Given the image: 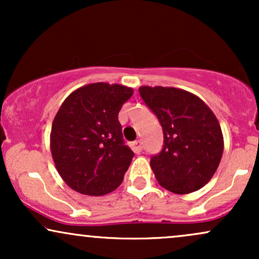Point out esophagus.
I'll list each match as a JSON object with an SVG mask.
<instances>
[{
    "label": "esophagus",
    "mask_w": 259,
    "mask_h": 259,
    "mask_svg": "<svg viewBox=\"0 0 259 259\" xmlns=\"http://www.w3.org/2000/svg\"><path fill=\"white\" fill-rule=\"evenodd\" d=\"M132 148L135 153H140L142 151V142L140 140H136V141L132 142Z\"/></svg>",
    "instance_id": "esophagus-1"
}]
</instances>
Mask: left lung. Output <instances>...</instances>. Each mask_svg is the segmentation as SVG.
Returning a JSON list of instances; mask_svg holds the SVG:
<instances>
[{
  "label": "left lung",
  "instance_id": "left-lung-1",
  "mask_svg": "<svg viewBox=\"0 0 259 259\" xmlns=\"http://www.w3.org/2000/svg\"><path fill=\"white\" fill-rule=\"evenodd\" d=\"M139 92L163 127V150L150 162L158 184L178 195L200 190L214 175L224 150L215 114L183 89L141 86Z\"/></svg>",
  "mask_w": 259,
  "mask_h": 259
}]
</instances>
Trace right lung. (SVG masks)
I'll return each mask as SVG.
<instances>
[{
    "instance_id": "add662e5",
    "label": "right lung",
    "mask_w": 259,
    "mask_h": 259,
    "mask_svg": "<svg viewBox=\"0 0 259 259\" xmlns=\"http://www.w3.org/2000/svg\"><path fill=\"white\" fill-rule=\"evenodd\" d=\"M133 94L127 86L94 82L59 107L50 148L58 174L74 191L103 196L121 184L134 152L124 145L118 113Z\"/></svg>"
}]
</instances>
